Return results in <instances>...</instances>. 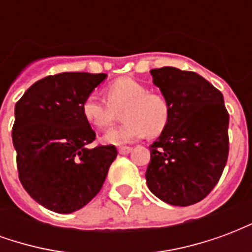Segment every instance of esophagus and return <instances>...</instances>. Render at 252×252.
Instances as JSON below:
<instances>
[{
	"label": "esophagus",
	"instance_id": "obj_1",
	"mask_svg": "<svg viewBox=\"0 0 252 252\" xmlns=\"http://www.w3.org/2000/svg\"><path fill=\"white\" fill-rule=\"evenodd\" d=\"M132 151V147H120L119 148V154L121 155H126V154H129Z\"/></svg>",
	"mask_w": 252,
	"mask_h": 252
}]
</instances>
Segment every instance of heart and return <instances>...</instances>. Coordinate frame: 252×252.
I'll use <instances>...</instances> for the list:
<instances>
[{
	"label": "heart",
	"mask_w": 252,
	"mask_h": 252,
	"mask_svg": "<svg viewBox=\"0 0 252 252\" xmlns=\"http://www.w3.org/2000/svg\"><path fill=\"white\" fill-rule=\"evenodd\" d=\"M104 99L98 93H90L82 102V115L89 124L98 129L109 128L123 110L120 126L102 136V142L123 146L146 135H159L170 119V104L164 95L148 92V88L132 78H119L106 88Z\"/></svg>",
	"instance_id": "obj_1"
}]
</instances>
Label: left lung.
<instances>
[{
	"label": "left lung",
	"instance_id": "1",
	"mask_svg": "<svg viewBox=\"0 0 252 252\" xmlns=\"http://www.w3.org/2000/svg\"><path fill=\"white\" fill-rule=\"evenodd\" d=\"M150 72L169 101L170 119L150 146L147 186L170 205H191L211 193L227 163L229 116L224 98L197 72L175 67Z\"/></svg>",
	"mask_w": 252,
	"mask_h": 252
}]
</instances>
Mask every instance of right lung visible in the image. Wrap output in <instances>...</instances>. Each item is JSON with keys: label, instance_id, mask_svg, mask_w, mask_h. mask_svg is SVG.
<instances>
[{"label": "right lung", "instance_id": "1", "mask_svg": "<svg viewBox=\"0 0 252 252\" xmlns=\"http://www.w3.org/2000/svg\"><path fill=\"white\" fill-rule=\"evenodd\" d=\"M106 74L62 72L35 82L14 106L12 140L21 185L33 200L57 213L81 209L98 193L115 146L88 148L95 132L82 102Z\"/></svg>", "mask_w": 252, "mask_h": 252}]
</instances>
